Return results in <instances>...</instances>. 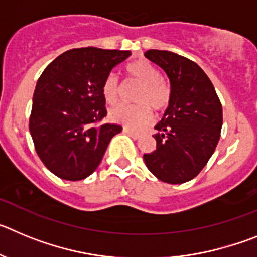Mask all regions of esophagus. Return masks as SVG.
<instances>
[{"instance_id":"34e87169","label":"esophagus","mask_w":257,"mask_h":257,"mask_svg":"<svg viewBox=\"0 0 257 257\" xmlns=\"http://www.w3.org/2000/svg\"><path fill=\"white\" fill-rule=\"evenodd\" d=\"M123 133L127 134L128 136H131L133 139H139V138H140L139 133H136V131H133V130H128V128H126V127L123 128Z\"/></svg>"}]
</instances>
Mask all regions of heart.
I'll list each match as a JSON object with an SVG mask.
<instances>
[{
    "mask_svg": "<svg viewBox=\"0 0 257 257\" xmlns=\"http://www.w3.org/2000/svg\"><path fill=\"white\" fill-rule=\"evenodd\" d=\"M126 73L143 83L135 97L136 105H118L110 109L109 118L114 123L126 128L139 130L152 119V109L160 112L169 105L170 87L162 79L160 69L148 60H135L126 65ZM121 86L115 74L110 73L104 79L101 94L109 105H114L119 99Z\"/></svg>",
    "mask_w": 257,
    "mask_h": 257,
    "instance_id": "1",
    "label": "heart"
}]
</instances>
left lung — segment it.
Listing matches in <instances>:
<instances>
[{
	"instance_id": "1",
	"label": "left lung",
	"mask_w": 257,
	"mask_h": 257,
	"mask_svg": "<svg viewBox=\"0 0 257 257\" xmlns=\"http://www.w3.org/2000/svg\"><path fill=\"white\" fill-rule=\"evenodd\" d=\"M145 56L165 70L171 92L169 106L154 127L156 151L143 158L161 181L187 183L202 171L219 143L221 103L197 63L163 50H149Z\"/></svg>"
}]
</instances>
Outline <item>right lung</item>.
<instances>
[{"label": "right lung", "instance_id": "add662e5", "mask_svg": "<svg viewBox=\"0 0 257 257\" xmlns=\"http://www.w3.org/2000/svg\"><path fill=\"white\" fill-rule=\"evenodd\" d=\"M131 51L82 47L65 51L38 78L29 133L40 160L58 178L86 179L100 165L115 123L97 124L106 115L101 94L110 70Z\"/></svg>", "mask_w": 257, "mask_h": 257}]
</instances>
